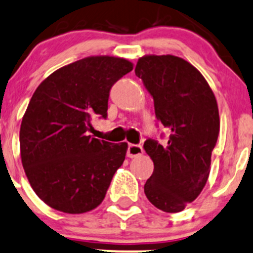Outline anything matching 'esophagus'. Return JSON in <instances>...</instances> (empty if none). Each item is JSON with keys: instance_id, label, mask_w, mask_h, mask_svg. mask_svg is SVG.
Segmentation results:
<instances>
[{"instance_id": "1", "label": "esophagus", "mask_w": 253, "mask_h": 253, "mask_svg": "<svg viewBox=\"0 0 253 253\" xmlns=\"http://www.w3.org/2000/svg\"><path fill=\"white\" fill-rule=\"evenodd\" d=\"M143 154V148L139 144H128L127 147V156L128 158H135V156H139Z\"/></svg>"}]
</instances>
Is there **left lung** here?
Listing matches in <instances>:
<instances>
[{"label": "left lung", "mask_w": 253, "mask_h": 253, "mask_svg": "<svg viewBox=\"0 0 253 253\" xmlns=\"http://www.w3.org/2000/svg\"><path fill=\"white\" fill-rule=\"evenodd\" d=\"M134 73L153 97L156 119L169 132L165 147L153 138L144 142L154 162L144 193L161 211H183L209 178L219 133L216 97L200 71L174 55L139 58Z\"/></svg>", "instance_id": "1"}]
</instances>
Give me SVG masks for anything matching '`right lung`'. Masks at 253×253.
<instances>
[{
  "instance_id": "1",
  "label": "right lung",
  "mask_w": 253,
  "mask_h": 253,
  "mask_svg": "<svg viewBox=\"0 0 253 253\" xmlns=\"http://www.w3.org/2000/svg\"><path fill=\"white\" fill-rule=\"evenodd\" d=\"M132 69L122 58H84L50 74L31 97L20 126L21 164L36 195L52 209L84 213L104 200L127 143L89 132L93 120L108 116L111 87Z\"/></svg>"
}]
</instances>
